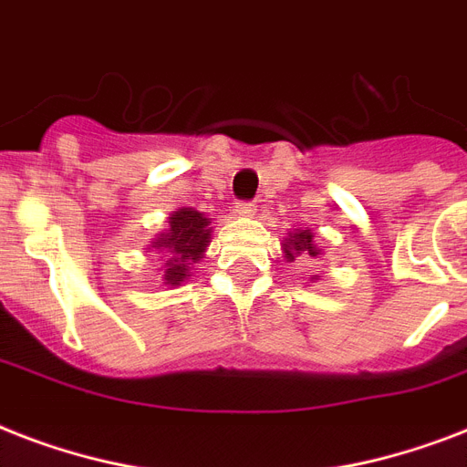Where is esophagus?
<instances>
[{
	"instance_id": "esophagus-1",
	"label": "esophagus",
	"mask_w": 467,
	"mask_h": 467,
	"mask_svg": "<svg viewBox=\"0 0 467 467\" xmlns=\"http://www.w3.org/2000/svg\"><path fill=\"white\" fill-rule=\"evenodd\" d=\"M233 211L237 213V215H244V218H249V215H254L256 213V205L252 203V201H237Z\"/></svg>"
}]
</instances>
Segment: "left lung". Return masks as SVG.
I'll return each instance as SVG.
<instances>
[{"label":"left lung","instance_id":"left-lung-1","mask_svg":"<svg viewBox=\"0 0 467 467\" xmlns=\"http://www.w3.org/2000/svg\"><path fill=\"white\" fill-rule=\"evenodd\" d=\"M315 234L310 230H298V233H291L284 240V254L288 262H293L296 256L300 254H310V256H319V249L312 240Z\"/></svg>","mask_w":467,"mask_h":467}]
</instances>
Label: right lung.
Here are the masks:
<instances>
[{"mask_svg":"<svg viewBox=\"0 0 467 467\" xmlns=\"http://www.w3.org/2000/svg\"><path fill=\"white\" fill-rule=\"evenodd\" d=\"M211 230V218L193 208H179L171 213L169 227L152 242V249L167 259L161 266L164 285H182V281L191 276V266L203 259Z\"/></svg>","mask_w":467,"mask_h":467,"instance_id":"right-lung-1","label":"right lung"}]
</instances>
